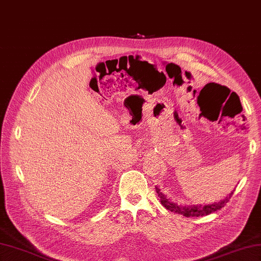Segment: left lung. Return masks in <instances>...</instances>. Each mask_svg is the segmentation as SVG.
I'll return each mask as SVG.
<instances>
[{"instance_id":"obj_1","label":"left lung","mask_w":261,"mask_h":261,"mask_svg":"<svg viewBox=\"0 0 261 261\" xmlns=\"http://www.w3.org/2000/svg\"><path fill=\"white\" fill-rule=\"evenodd\" d=\"M156 192L158 194V196L160 198V203H162L164 206L171 211V212L178 213L184 216H203V215H207L215 212L220 208H222L224 205L229 202V199L231 198L232 194L233 192H231L228 194L223 199H221L219 202H214L212 204H206V205H201V204H195V205H181V204H177L176 202H173L170 198L167 197V195L162 192V190L158 186H156Z\"/></svg>"}]
</instances>
